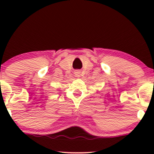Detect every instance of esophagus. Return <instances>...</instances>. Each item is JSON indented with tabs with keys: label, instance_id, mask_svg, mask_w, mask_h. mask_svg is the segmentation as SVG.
Returning a JSON list of instances; mask_svg holds the SVG:
<instances>
[{
	"label": "esophagus",
	"instance_id": "esophagus-1",
	"mask_svg": "<svg viewBox=\"0 0 154 154\" xmlns=\"http://www.w3.org/2000/svg\"><path fill=\"white\" fill-rule=\"evenodd\" d=\"M76 77H79V75H80V71H78V70H77V71H75V72Z\"/></svg>",
	"mask_w": 154,
	"mask_h": 154
}]
</instances>
